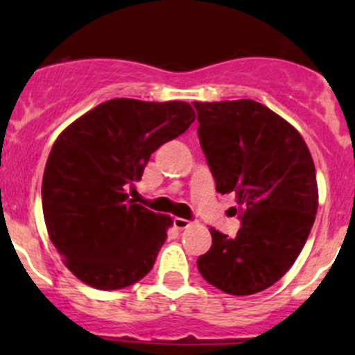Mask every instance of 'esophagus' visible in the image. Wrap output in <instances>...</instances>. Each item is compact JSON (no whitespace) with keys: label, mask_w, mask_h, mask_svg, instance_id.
Here are the masks:
<instances>
[{"label":"esophagus","mask_w":355,"mask_h":355,"mask_svg":"<svg viewBox=\"0 0 355 355\" xmlns=\"http://www.w3.org/2000/svg\"><path fill=\"white\" fill-rule=\"evenodd\" d=\"M192 225L191 220H185V218H173V227L178 228V230H184V228H189Z\"/></svg>","instance_id":"34e87169"}]
</instances>
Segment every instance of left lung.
<instances>
[{
	"mask_svg": "<svg viewBox=\"0 0 355 355\" xmlns=\"http://www.w3.org/2000/svg\"><path fill=\"white\" fill-rule=\"evenodd\" d=\"M192 105L216 191L234 192L242 225L235 237L211 228L199 273L232 295H252L287 273L309 237L318 211L313 157L302 135L261 103Z\"/></svg>",
	"mask_w": 355,
	"mask_h": 355,
	"instance_id": "left-lung-1",
	"label": "left lung"
}]
</instances>
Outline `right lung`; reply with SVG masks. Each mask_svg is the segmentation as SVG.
<instances>
[{
  "label": "right lung",
  "instance_id": "add662e5",
  "mask_svg": "<svg viewBox=\"0 0 355 355\" xmlns=\"http://www.w3.org/2000/svg\"><path fill=\"white\" fill-rule=\"evenodd\" d=\"M189 103L111 99L68 125L42 177L46 228L68 270L99 290L135 284L153 270L171 218L128 199L149 157L184 134Z\"/></svg>",
  "mask_w": 355,
  "mask_h": 355
}]
</instances>
